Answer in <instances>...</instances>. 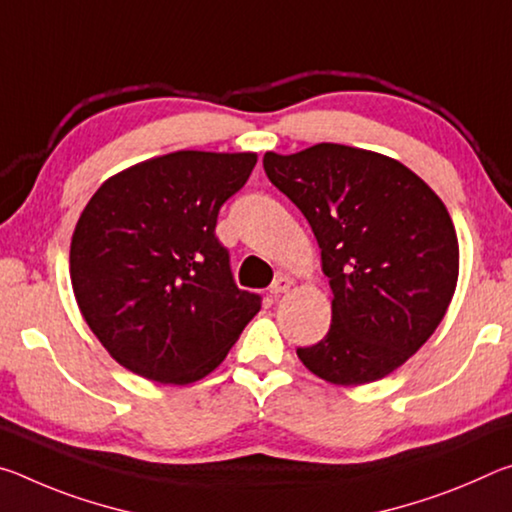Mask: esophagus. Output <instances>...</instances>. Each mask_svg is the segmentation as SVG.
<instances>
[{"instance_id":"34e87169","label":"esophagus","mask_w":512,"mask_h":512,"mask_svg":"<svg viewBox=\"0 0 512 512\" xmlns=\"http://www.w3.org/2000/svg\"><path fill=\"white\" fill-rule=\"evenodd\" d=\"M291 284H293V282L289 280L287 275H277L275 280H273V284H271V289H268V291H271V296H280V293L291 289Z\"/></svg>"}]
</instances>
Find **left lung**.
I'll use <instances>...</instances> for the list:
<instances>
[{
	"instance_id": "left-lung-1",
	"label": "left lung",
	"mask_w": 512,
	"mask_h": 512,
	"mask_svg": "<svg viewBox=\"0 0 512 512\" xmlns=\"http://www.w3.org/2000/svg\"><path fill=\"white\" fill-rule=\"evenodd\" d=\"M264 171L305 214L334 293L329 332L298 348L300 361L339 386L391 375L452 302L458 239L447 207L402 162L343 144L266 153Z\"/></svg>"
}]
</instances>
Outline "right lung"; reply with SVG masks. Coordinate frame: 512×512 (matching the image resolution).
Instances as JSON below:
<instances>
[{"instance_id": "obj_1", "label": "right lung", "mask_w": 512, "mask_h": 512, "mask_svg": "<svg viewBox=\"0 0 512 512\" xmlns=\"http://www.w3.org/2000/svg\"><path fill=\"white\" fill-rule=\"evenodd\" d=\"M255 153L176 151L106 180L85 205L69 273L85 323L112 359L160 384L219 366L262 296L237 287L214 235Z\"/></svg>"}]
</instances>
